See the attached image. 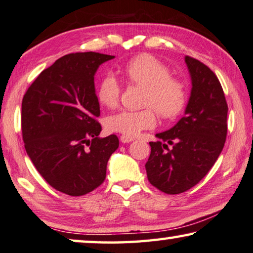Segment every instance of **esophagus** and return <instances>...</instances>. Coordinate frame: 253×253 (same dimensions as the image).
<instances>
[{
  "label": "esophagus",
  "instance_id": "1",
  "mask_svg": "<svg viewBox=\"0 0 253 253\" xmlns=\"http://www.w3.org/2000/svg\"><path fill=\"white\" fill-rule=\"evenodd\" d=\"M120 140H121V142H123V143H129L131 141H133L134 138L129 137V135H126V134H122L121 137H120Z\"/></svg>",
  "mask_w": 253,
  "mask_h": 253
}]
</instances>
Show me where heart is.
<instances>
[{"instance_id": "1", "label": "heart", "mask_w": 253, "mask_h": 253, "mask_svg": "<svg viewBox=\"0 0 253 253\" xmlns=\"http://www.w3.org/2000/svg\"><path fill=\"white\" fill-rule=\"evenodd\" d=\"M124 80L130 86L143 89L141 106L138 111H121L108 116L105 122L108 131L126 135H137L142 130L156 126V112L164 120L177 118L186 106L188 84L172 77L170 69L156 57L142 54L126 62L121 69ZM121 87L112 75L100 80L97 98L107 108H115L120 102Z\"/></svg>"}]
</instances>
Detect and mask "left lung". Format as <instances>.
<instances>
[{
  "mask_svg": "<svg viewBox=\"0 0 253 253\" xmlns=\"http://www.w3.org/2000/svg\"><path fill=\"white\" fill-rule=\"evenodd\" d=\"M185 63L192 80L185 115L172 129L157 133L159 141L149 142L146 163L150 184L167 194L199 183L218 158L227 134L228 107L218 78L191 56H185Z\"/></svg>",
  "mask_w": 253,
  "mask_h": 253,
  "instance_id": "1",
  "label": "left lung"
}]
</instances>
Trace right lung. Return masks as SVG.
Here are the masks:
<instances>
[{
  "label": "right lung",
  "mask_w": 253,
  "mask_h": 253,
  "mask_svg": "<svg viewBox=\"0 0 253 253\" xmlns=\"http://www.w3.org/2000/svg\"><path fill=\"white\" fill-rule=\"evenodd\" d=\"M114 59L95 52L71 53L45 69L23 95L25 148L44 180L57 191L84 196L103 183L119 138H99L102 126L94 76Z\"/></svg>",
  "instance_id": "add662e5"
}]
</instances>
